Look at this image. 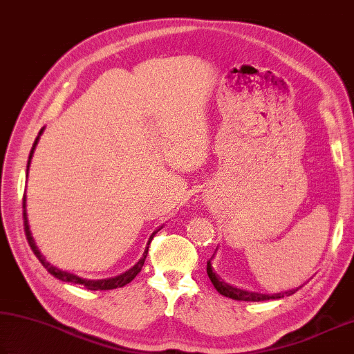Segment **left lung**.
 <instances>
[{"instance_id":"obj_1","label":"left lung","mask_w":354,"mask_h":354,"mask_svg":"<svg viewBox=\"0 0 354 354\" xmlns=\"http://www.w3.org/2000/svg\"><path fill=\"white\" fill-rule=\"evenodd\" d=\"M218 250V249H216ZM216 253H213V257L208 259L207 263V274L209 277V280H212L213 286L216 288V290L221 295L228 297V299H233V300H239V301H266V300H277V299H283V297H289L292 295L297 289H290V290H284V292H278V294H261V292H252V290H245V289H239V288H234L230 286L228 283L221 281V278L214 274L213 270V266L212 261L214 258Z\"/></svg>"}]
</instances>
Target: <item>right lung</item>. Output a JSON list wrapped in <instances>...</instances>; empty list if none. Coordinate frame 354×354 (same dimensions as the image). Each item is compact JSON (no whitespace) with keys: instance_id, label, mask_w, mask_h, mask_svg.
<instances>
[{"instance_id":"right-lung-1","label":"right lung","mask_w":354,"mask_h":354,"mask_svg":"<svg viewBox=\"0 0 354 354\" xmlns=\"http://www.w3.org/2000/svg\"><path fill=\"white\" fill-rule=\"evenodd\" d=\"M43 130H45V127L40 129V132H39V135H37V138H35L34 145H32V149H30L29 160H28V167H26V177H28V174H29L30 160H32V155H34V151H35V146L39 145V140H40V136H41V133H43ZM23 221H24V232H26L28 243H29V245H30V249H32L34 255H35L37 258H39V261L43 264V268H45V269H46V270L49 272V274H51L53 277L59 278V280H62V281H65V283H71V284H84V286H85L86 289H90V290H109V289H116V288H122V286H126L127 283L132 281L133 278H135L136 275H138L140 272H141L142 266H145L146 257H147V250H149V244H151V241H152V238L155 236V233L160 232L161 228H163V225H161L160 228H157V230H155V232L151 234V238H149V241H147V245H146V249H145V253H142V257L138 259V263L133 264L132 268H130L129 270L122 272V274L116 275V277L104 278V280H85V278H80V277H77V275L70 274V272L57 269V268H55V266H53L51 263H48L46 259H45V257L41 255L40 250H39V247H37L35 241H34V238H32V233H30V228H29L28 212H26V196L23 197Z\"/></svg>"}]
</instances>
